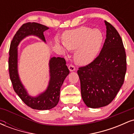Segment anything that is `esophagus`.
<instances>
[{
    "instance_id": "obj_1",
    "label": "esophagus",
    "mask_w": 134,
    "mask_h": 134,
    "mask_svg": "<svg viewBox=\"0 0 134 134\" xmlns=\"http://www.w3.org/2000/svg\"><path fill=\"white\" fill-rule=\"evenodd\" d=\"M69 69L70 72H73L76 70V68H75V67L74 65H69Z\"/></svg>"
}]
</instances>
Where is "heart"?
Segmentation results:
<instances>
[{"label":"heart","instance_id":"b5f03b06","mask_svg":"<svg viewBox=\"0 0 134 134\" xmlns=\"http://www.w3.org/2000/svg\"><path fill=\"white\" fill-rule=\"evenodd\" d=\"M62 41L68 50H75V62L85 65L93 62L100 52L104 42V35L99 29L81 26L64 32ZM56 43L60 44L58 40H56Z\"/></svg>","mask_w":134,"mask_h":134}]
</instances>
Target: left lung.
Listing matches in <instances>:
<instances>
[{
  "label": "left lung",
  "mask_w": 134,
  "mask_h": 134,
  "mask_svg": "<svg viewBox=\"0 0 134 134\" xmlns=\"http://www.w3.org/2000/svg\"><path fill=\"white\" fill-rule=\"evenodd\" d=\"M104 23L107 38L100 53L77 70L82 100L91 108L105 107L114 99L124 84L127 70L122 40L110 23Z\"/></svg>",
  "instance_id": "8db88e82"
}]
</instances>
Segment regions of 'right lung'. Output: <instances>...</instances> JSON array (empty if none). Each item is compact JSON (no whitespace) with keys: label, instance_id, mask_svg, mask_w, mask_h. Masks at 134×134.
<instances>
[{"label":"right lung","instance_id":"1","mask_svg":"<svg viewBox=\"0 0 134 134\" xmlns=\"http://www.w3.org/2000/svg\"><path fill=\"white\" fill-rule=\"evenodd\" d=\"M49 27L37 23H26L16 32L9 49V71L13 88L27 106L35 110H46L54 108L59 101L60 87L69 75V70L64 58L52 57L49 61L50 81L47 90L36 96L29 95L20 80L18 69V47L24 38L35 36L46 42L43 32Z\"/></svg>","mask_w":134,"mask_h":134}]
</instances>
